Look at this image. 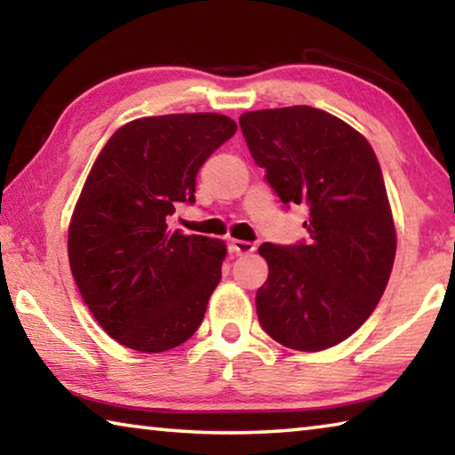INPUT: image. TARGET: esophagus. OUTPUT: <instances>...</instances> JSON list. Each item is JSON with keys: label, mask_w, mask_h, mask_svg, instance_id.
<instances>
[{"label": "esophagus", "mask_w": 455, "mask_h": 455, "mask_svg": "<svg viewBox=\"0 0 455 455\" xmlns=\"http://www.w3.org/2000/svg\"><path fill=\"white\" fill-rule=\"evenodd\" d=\"M230 249H233L235 255L243 257V255H251L252 251H255V243H249V241H230Z\"/></svg>", "instance_id": "1"}]
</instances>
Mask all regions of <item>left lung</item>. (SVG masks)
I'll list each match as a JSON object with an SVG mask.
<instances>
[{
  "label": "left lung",
  "instance_id": "8db88e82",
  "mask_svg": "<svg viewBox=\"0 0 455 455\" xmlns=\"http://www.w3.org/2000/svg\"><path fill=\"white\" fill-rule=\"evenodd\" d=\"M238 124L284 209H309L307 241L259 246L268 265L257 291L260 327L289 349L333 347L373 313L395 259L375 152L357 130L311 106L246 112Z\"/></svg>",
  "mask_w": 455,
  "mask_h": 455
}]
</instances>
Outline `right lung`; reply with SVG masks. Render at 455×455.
<instances>
[{
	"label": "right lung",
	"mask_w": 455,
	"mask_h": 455,
	"mask_svg": "<svg viewBox=\"0 0 455 455\" xmlns=\"http://www.w3.org/2000/svg\"><path fill=\"white\" fill-rule=\"evenodd\" d=\"M236 132L220 114H166L110 136L84 184L68 235L74 281L108 335L160 353L195 335L222 276L227 244L168 220L195 204L196 174Z\"/></svg>",
	"instance_id": "add662e5"
}]
</instances>
